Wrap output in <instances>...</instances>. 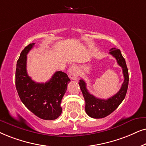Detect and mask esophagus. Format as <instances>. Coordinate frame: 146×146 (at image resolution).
Here are the masks:
<instances>
[{"instance_id": "esophagus-1", "label": "esophagus", "mask_w": 146, "mask_h": 146, "mask_svg": "<svg viewBox=\"0 0 146 146\" xmlns=\"http://www.w3.org/2000/svg\"><path fill=\"white\" fill-rule=\"evenodd\" d=\"M79 69L76 65H73L69 69V76L73 80L77 79L79 76Z\"/></svg>"}]
</instances>
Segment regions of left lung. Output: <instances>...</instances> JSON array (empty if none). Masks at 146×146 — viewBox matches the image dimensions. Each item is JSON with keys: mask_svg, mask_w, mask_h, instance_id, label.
<instances>
[{"mask_svg": "<svg viewBox=\"0 0 146 146\" xmlns=\"http://www.w3.org/2000/svg\"><path fill=\"white\" fill-rule=\"evenodd\" d=\"M110 50L109 53L115 58L117 64L120 67H121L123 70L124 81L119 91L115 95L108 100H102L90 94L86 87V83L83 79H80L79 83L85 101V112L89 117L96 119L104 118L114 111L123 102L127 91L129 74H128V69L125 63V60L122 56L119 49L112 48Z\"/></svg>", "mask_w": 146, "mask_h": 146, "instance_id": "1", "label": "left lung"}]
</instances>
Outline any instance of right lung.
<instances>
[{"instance_id":"1","label":"right lung","mask_w":146,"mask_h":146,"mask_svg":"<svg viewBox=\"0 0 146 146\" xmlns=\"http://www.w3.org/2000/svg\"><path fill=\"white\" fill-rule=\"evenodd\" d=\"M35 43L27 45L21 52L17 63L15 85L21 102L38 117L53 120L61 115V100L70 79L65 73L57 71L46 83H36L27 72V55Z\"/></svg>"}]
</instances>
